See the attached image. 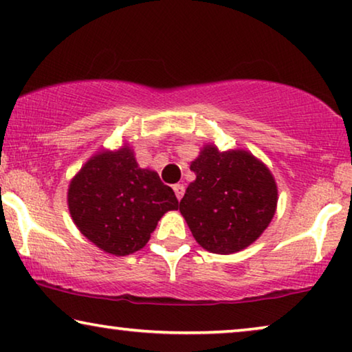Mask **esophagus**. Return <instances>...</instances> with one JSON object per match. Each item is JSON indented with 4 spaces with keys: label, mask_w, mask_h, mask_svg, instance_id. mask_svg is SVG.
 <instances>
[{
    "label": "esophagus",
    "mask_w": 352,
    "mask_h": 352,
    "mask_svg": "<svg viewBox=\"0 0 352 352\" xmlns=\"http://www.w3.org/2000/svg\"><path fill=\"white\" fill-rule=\"evenodd\" d=\"M173 190L176 193V198L181 199L184 197V192H186V187H184L182 184H175V186H173Z\"/></svg>",
    "instance_id": "obj_1"
}]
</instances>
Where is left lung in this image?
Instances as JSON below:
<instances>
[{"instance_id": "8db88e82", "label": "left lung", "mask_w": 352, "mask_h": 352, "mask_svg": "<svg viewBox=\"0 0 352 352\" xmlns=\"http://www.w3.org/2000/svg\"><path fill=\"white\" fill-rule=\"evenodd\" d=\"M190 170L179 210L199 245L219 255L239 252L267 228L277 206L270 171L245 151L206 146Z\"/></svg>"}]
</instances>
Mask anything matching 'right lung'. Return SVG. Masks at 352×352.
<instances>
[{
    "label": "right lung",
    "instance_id": "right-lung-1",
    "mask_svg": "<svg viewBox=\"0 0 352 352\" xmlns=\"http://www.w3.org/2000/svg\"><path fill=\"white\" fill-rule=\"evenodd\" d=\"M67 201L78 230L118 256L143 248L162 215L179 208L173 188L140 168L129 148L94 155L70 182Z\"/></svg>",
    "mask_w": 352,
    "mask_h": 352
}]
</instances>
